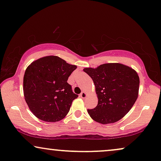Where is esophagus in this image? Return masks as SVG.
<instances>
[{
  "mask_svg": "<svg viewBox=\"0 0 161 161\" xmlns=\"http://www.w3.org/2000/svg\"><path fill=\"white\" fill-rule=\"evenodd\" d=\"M86 96H87V93L86 92H82L80 95V97H81V98H85Z\"/></svg>",
  "mask_w": 161,
  "mask_h": 161,
  "instance_id": "34e87169",
  "label": "esophagus"
}]
</instances>
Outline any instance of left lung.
Masks as SVG:
<instances>
[{
	"label": "left lung",
	"mask_w": 161,
	"mask_h": 161,
	"mask_svg": "<svg viewBox=\"0 0 161 161\" xmlns=\"http://www.w3.org/2000/svg\"><path fill=\"white\" fill-rule=\"evenodd\" d=\"M95 86L98 103L88 109L94 120L101 124H113L122 119L138 97L140 79L135 69L119 63L84 68Z\"/></svg>",
	"instance_id": "8db88e82"
}]
</instances>
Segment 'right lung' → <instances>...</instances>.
I'll return each mask as SVG.
<instances>
[{
  "label": "right lung",
  "mask_w": 161,
  "mask_h": 161,
  "mask_svg": "<svg viewBox=\"0 0 161 161\" xmlns=\"http://www.w3.org/2000/svg\"><path fill=\"white\" fill-rule=\"evenodd\" d=\"M76 69L77 66L55 55L41 58L28 66L23 89L25 101L35 117L46 122L65 118L72 101L78 97L67 83Z\"/></svg>",
  "instance_id": "add662e5"
}]
</instances>
